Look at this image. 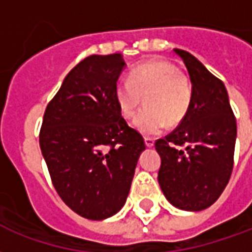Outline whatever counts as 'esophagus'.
<instances>
[{
  "label": "esophagus",
  "mask_w": 252,
  "mask_h": 252,
  "mask_svg": "<svg viewBox=\"0 0 252 252\" xmlns=\"http://www.w3.org/2000/svg\"><path fill=\"white\" fill-rule=\"evenodd\" d=\"M145 145L148 148H152V146H154V139L152 137H145Z\"/></svg>",
  "instance_id": "1"
}]
</instances>
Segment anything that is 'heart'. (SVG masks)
<instances>
[{
	"label": "heart",
	"instance_id": "heart-1",
	"mask_svg": "<svg viewBox=\"0 0 252 252\" xmlns=\"http://www.w3.org/2000/svg\"><path fill=\"white\" fill-rule=\"evenodd\" d=\"M122 117L133 119L145 102L146 107L134 121L144 135H157L166 125H179L192 103V86L173 63L154 59L134 68L128 80H119L114 90Z\"/></svg>",
	"mask_w": 252,
	"mask_h": 252
}]
</instances>
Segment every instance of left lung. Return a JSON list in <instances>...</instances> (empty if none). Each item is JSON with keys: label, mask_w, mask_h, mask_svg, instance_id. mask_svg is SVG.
<instances>
[{"label": "left lung", "mask_w": 252, "mask_h": 252, "mask_svg": "<svg viewBox=\"0 0 252 252\" xmlns=\"http://www.w3.org/2000/svg\"><path fill=\"white\" fill-rule=\"evenodd\" d=\"M192 83L187 117L165 138L156 141L161 157L158 184L169 203L203 211L219 199L234 166L236 119L224 83L193 55L174 49Z\"/></svg>", "instance_id": "left-lung-1"}]
</instances>
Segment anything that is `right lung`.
Returning <instances> with one entry per match:
<instances>
[{"instance_id": "right-lung-1", "label": "right lung", "mask_w": 252, "mask_h": 252, "mask_svg": "<svg viewBox=\"0 0 252 252\" xmlns=\"http://www.w3.org/2000/svg\"><path fill=\"white\" fill-rule=\"evenodd\" d=\"M125 65L121 53L82 60L45 108L40 130L56 192L90 220L121 211L145 150L142 135L128 127L114 95Z\"/></svg>"}]
</instances>
